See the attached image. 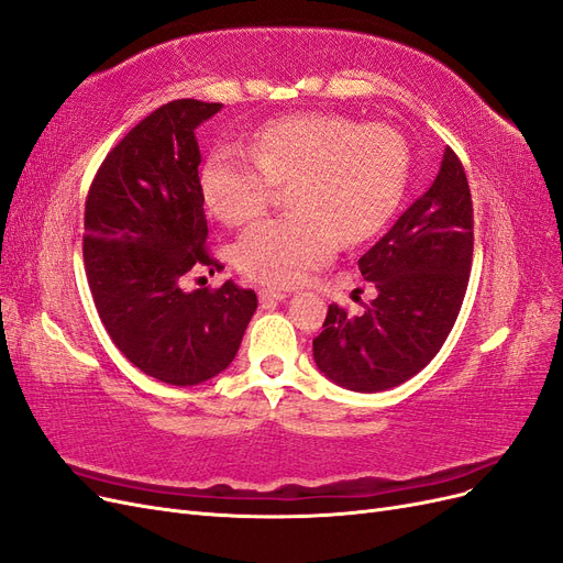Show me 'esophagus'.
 Wrapping results in <instances>:
<instances>
[{
	"instance_id": "obj_1",
	"label": "esophagus",
	"mask_w": 563,
	"mask_h": 563,
	"mask_svg": "<svg viewBox=\"0 0 563 563\" xmlns=\"http://www.w3.org/2000/svg\"><path fill=\"white\" fill-rule=\"evenodd\" d=\"M286 298H288V294L282 291V288H263V291H261V300H263L265 305H269V302H282V300H286Z\"/></svg>"
}]
</instances>
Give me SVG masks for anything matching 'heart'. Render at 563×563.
<instances>
[{"mask_svg": "<svg viewBox=\"0 0 563 563\" xmlns=\"http://www.w3.org/2000/svg\"><path fill=\"white\" fill-rule=\"evenodd\" d=\"M249 152L213 150L201 168V195L216 218L244 225L269 207L277 185H291L296 213L263 220L234 246L244 275L275 286L327 265L340 242L376 236L399 209L411 162L397 129L331 112L272 119L251 135Z\"/></svg>", "mask_w": 563, "mask_h": 563, "instance_id": "obj_1", "label": "heart"}]
</instances>
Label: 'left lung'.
<instances>
[{
	"label": "left lung",
	"mask_w": 563,
	"mask_h": 563,
	"mask_svg": "<svg viewBox=\"0 0 563 563\" xmlns=\"http://www.w3.org/2000/svg\"><path fill=\"white\" fill-rule=\"evenodd\" d=\"M472 213L465 168L446 147L430 190L360 258L378 298L360 317L329 305L323 331L312 340L323 376L352 391H383L434 360L467 291Z\"/></svg>",
	"instance_id": "8db88e82"
}]
</instances>
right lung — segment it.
Returning a JSON list of instances; mask_svg holds the SVG:
<instances>
[{"label": "right lung", "mask_w": 563, "mask_h": 563, "mask_svg": "<svg viewBox=\"0 0 563 563\" xmlns=\"http://www.w3.org/2000/svg\"><path fill=\"white\" fill-rule=\"evenodd\" d=\"M220 103L172 100L100 164L84 209V267L112 343L147 376L199 385L225 371L258 308L251 288L183 291L187 272L220 265L207 249L195 129Z\"/></svg>", "instance_id": "right-lung-1"}]
</instances>
